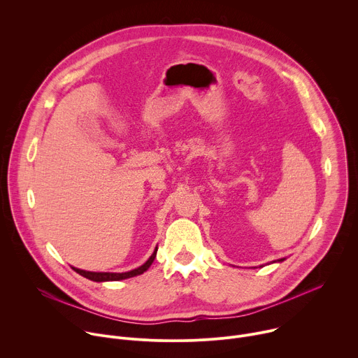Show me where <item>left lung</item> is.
<instances>
[{
	"label": "left lung",
	"mask_w": 358,
	"mask_h": 358,
	"mask_svg": "<svg viewBox=\"0 0 358 358\" xmlns=\"http://www.w3.org/2000/svg\"><path fill=\"white\" fill-rule=\"evenodd\" d=\"M280 261H283V259H280Z\"/></svg>",
	"instance_id": "left-lung-1"
}]
</instances>
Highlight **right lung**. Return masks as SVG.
I'll list each match as a JSON object with an SVG mask.
<instances>
[{
	"label": "right lung",
	"instance_id": "add662e5",
	"mask_svg": "<svg viewBox=\"0 0 358 358\" xmlns=\"http://www.w3.org/2000/svg\"><path fill=\"white\" fill-rule=\"evenodd\" d=\"M156 255H157V248L155 249V252H152L151 257L148 258V261L141 265L140 268L137 269H133L130 272H124V273H110V272H87V271H82V269H76V268H72L75 272H78L79 275H82L83 278L89 279V280H93V282H109V280H123V279H129V278H134V276H138L141 273H144L150 266L151 264L155 262L156 259Z\"/></svg>",
	"mask_w": 358,
	"mask_h": 358
}]
</instances>
